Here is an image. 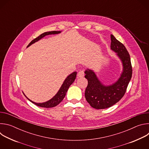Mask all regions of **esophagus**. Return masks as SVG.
<instances>
[{
	"label": "esophagus",
	"mask_w": 149,
	"mask_h": 149,
	"mask_svg": "<svg viewBox=\"0 0 149 149\" xmlns=\"http://www.w3.org/2000/svg\"><path fill=\"white\" fill-rule=\"evenodd\" d=\"M77 76H78V77H79V78H82V77H83L84 76V71L82 70V71H79V72H78Z\"/></svg>",
	"instance_id": "34e87169"
}]
</instances>
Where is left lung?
Masks as SVG:
<instances>
[{"label":"left lung","instance_id":"1","mask_svg":"<svg viewBox=\"0 0 149 149\" xmlns=\"http://www.w3.org/2000/svg\"><path fill=\"white\" fill-rule=\"evenodd\" d=\"M111 49L117 53L123 65V72L118 80L110 86H104L93 70L87 69L85 71V78L88 80L85 97L91 107L95 109L109 108L118 102L125 94L132 76L128 51L113 35H111Z\"/></svg>","mask_w":149,"mask_h":149}]
</instances>
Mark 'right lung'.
Returning <instances> with one entry per match:
<instances>
[{"label":"right lung","instance_id":"obj_1","mask_svg":"<svg viewBox=\"0 0 149 149\" xmlns=\"http://www.w3.org/2000/svg\"><path fill=\"white\" fill-rule=\"evenodd\" d=\"M59 33H61V31H51V32H44L43 33H42L39 36H38L33 40H32L30 42L29 44L28 45L27 48L29 47V46H31L32 44H34L35 42L38 41L39 40H40V39H42V38H44V36H45L47 35H52V34H58ZM76 75H77V72H74L72 74H71L70 75H69L66 78L65 81H63L60 89L59 90L58 93L56 94V95L53 98H52L51 100H49V101H48L47 102H42V103H36V102H35L31 101V100H29L24 94L26 96V97L31 102H32V103L35 104V105H38V106H39V107H44V108H51V107H55V106L58 105L63 100V99L64 98L70 86L74 82L75 78H76Z\"/></svg>","mask_w":149,"mask_h":149}]
</instances>
